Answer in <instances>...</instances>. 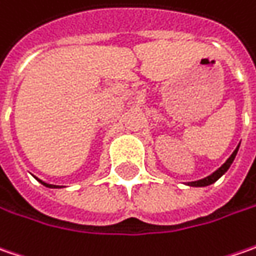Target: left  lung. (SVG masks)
<instances>
[{
    "label": "left lung",
    "instance_id": "obj_1",
    "mask_svg": "<svg viewBox=\"0 0 256 256\" xmlns=\"http://www.w3.org/2000/svg\"><path fill=\"white\" fill-rule=\"evenodd\" d=\"M238 148L240 146H236V150L232 152V155L226 160V162L222 165L220 170H216V171L214 172L212 175H210V176H206V178H204V180H200V181H195V182H190V185L191 186H206V185H211V184H214L215 181H218L220 178H221L222 175L225 174V172L230 170V166H231V164L234 162V160H235V156H236V152H238Z\"/></svg>",
    "mask_w": 256,
    "mask_h": 256
}]
</instances>
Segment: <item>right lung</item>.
<instances>
[{
    "label": "right lung",
    "mask_w": 256,
    "mask_h": 256,
    "mask_svg": "<svg viewBox=\"0 0 256 256\" xmlns=\"http://www.w3.org/2000/svg\"><path fill=\"white\" fill-rule=\"evenodd\" d=\"M41 184L42 185H45V186H48V188H58V186H55V185H50V184H45V182L41 181Z\"/></svg>",
    "instance_id": "obj_1"
}]
</instances>
